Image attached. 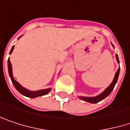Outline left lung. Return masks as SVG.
<instances>
[{"instance_id":"8db88e82","label":"left lung","mask_w":130,"mask_h":130,"mask_svg":"<svg viewBox=\"0 0 130 130\" xmlns=\"http://www.w3.org/2000/svg\"><path fill=\"white\" fill-rule=\"evenodd\" d=\"M116 59H117L118 62H119V60H118V57L117 54L116 55ZM119 72H120V68H118V71L116 73L114 79L112 81V82L110 84V85L102 93H101L100 95H97V96H95V97H82V96H80L79 98H80L81 99H82V100H84V101H85V102H90V103L95 104L99 102H101L102 100H103L104 99H105L107 96H108V95H110L111 92L112 91L113 88H114L116 84V82H117V80H118Z\"/></svg>"}]
</instances>
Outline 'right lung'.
<instances>
[{
    "label": "right lung",
    "instance_id": "1",
    "mask_svg": "<svg viewBox=\"0 0 130 130\" xmlns=\"http://www.w3.org/2000/svg\"><path fill=\"white\" fill-rule=\"evenodd\" d=\"M14 49V46H12V50L10 51V54L12 52V51ZM8 70H9V76L11 78L12 84L14 85V88H16V90L20 92L21 94H23L25 96L29 97V98H36L38 96H41L43 95H46L47 93H48L51 91V88L49 89H45V90H37V91H29L28 90H27L23 87H22L19 83L16 80L14 79L13 76H12V65L10 62V60L8 59Z\"/></svg>",
    "mask_w": 130,
    "mask_h": 130
}]
</instances>
